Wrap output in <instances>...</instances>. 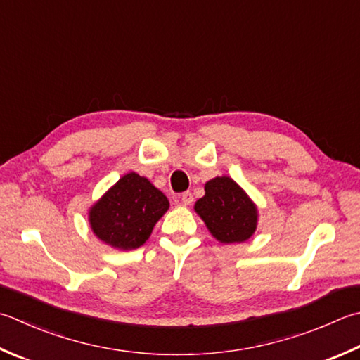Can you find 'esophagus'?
<instances>
[{
    "instance_id": "34e87169",
    "label": "esophagus",
    "mask_w": 360,
    "mask_h": 360,
    "mask_svg": "<svg viewBox=\"0 0 360 360\" xmlns=\"http://www.w3.org/2000/svg\"><path fill=\"white\" fill-rule=\"evenodd\" d=\"M181 202L184 204V206H190V204L193 202V195H192V192H184V193H181Z\"/></svg>"
}]
</instances>
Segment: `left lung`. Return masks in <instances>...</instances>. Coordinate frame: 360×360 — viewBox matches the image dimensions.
Listing matches in <instances>:
<instances>
[{"label":"left lung","mask_w":360,"mask_h":360,"mask_svg":"<svg viewBox=\"0 0 360 360\" xmlns=\"http://www.w3.org/2000/svg\"><path fill=\"white\" fill-rule=\"evenodd\" d=\"M204 190L202 198L195 202V212L210 234L221 243L248 240L257 228V207L243 188L229 176H217Z\"/></svg>","instance_id":"obj_1"}]
</instances>
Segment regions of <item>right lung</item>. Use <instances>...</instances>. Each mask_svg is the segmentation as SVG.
Wrapping results in <instances>:
<instances>
[{
	"mask_svg": "<svg viewBox=\"0 0 360 360\" xmlns=\"http://www.w3.org/2000/svg\"><path fill=\"white\" fill-rule=\"evenodd\" d=\"M168 207L170 202L159 188L131 172L90 207L89 221L101 242L128 251L150 238L154 224Z\"/></svg>",
	"mask_w": 360,
	"mask_h": 360,
	"instance_id": "right-lung-1",
	"label": "right lung"
}]
</instances>
